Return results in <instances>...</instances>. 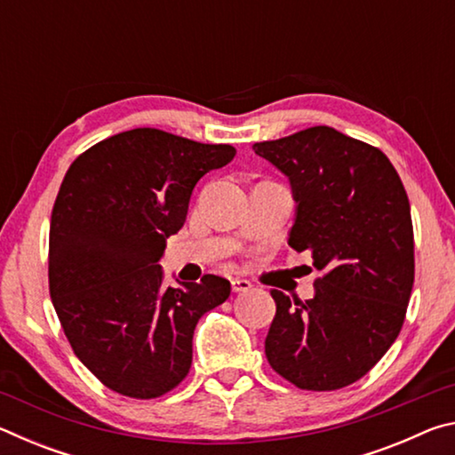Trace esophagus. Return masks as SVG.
Listing matches in <instances>:
<instances>
[{
	"label": "esophagus",
	"instance_id": "esophagus-1",
	"mask_svg": "<svg viewBox=\"0 0 455 455\" xmlns=\"http://www.w3.org/2000/svg\"><path fill=\"white\" fill-rule=\"evenodd\" d=\"M230 287H233V292H246L252 289V283L241 279V276H235V279L230 281Z\"/></svg>",
	"mask_w": 455,
	"mask_h": 455
}]
</instances>
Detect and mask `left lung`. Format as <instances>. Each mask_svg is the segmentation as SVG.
Returning a JSON list of instances; mask_svg holds the SVG:
<instances>
[{
  "mask_svg": "<svg viewBox=\"0 0 455 455\" xmlns=\"http://www.w3.org/2000/svg\"><path fill=\"white\" fill-rule=\"evenodd\" d=\"M252 150L289 176L299 203L289 244L321 271L309 301L271 291L268 365L299 389L347 387L394 345L410 305L415 259L403 182L379 148L329 126Z\"/></svg>",
  "mask_w": 455,
  "mask_h": 455,
  "instance_id": "left-lung-1",
  "label": "left lung"
}]
</instances>
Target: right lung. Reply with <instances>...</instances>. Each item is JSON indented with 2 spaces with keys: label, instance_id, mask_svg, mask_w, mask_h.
<instances>
[{
  "label": "right lung",
  "instance_id": "add662e5",
  "mask_svg": "<svg viewBox=\"0 0 455 455\" xmlns=\"http://www.w3.org/2000/svg\"><path fill=\"white\" fill-rule=\"evenodd\" d=\"M235 154L134 128L68 168L50 220V295L76 357L108 389L156 399L188 375L196 323L227 301L230 283L204 275L164 287L158 260L187 220L195 184Z\"/></svg>",
  "mask_w": 455,
  "mask_h": 455
}]
</instances>
